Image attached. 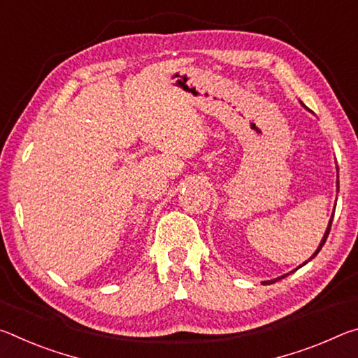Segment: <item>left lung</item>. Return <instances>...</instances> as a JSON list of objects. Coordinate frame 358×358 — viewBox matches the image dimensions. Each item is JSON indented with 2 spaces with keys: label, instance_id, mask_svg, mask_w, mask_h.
<instances>
[{
  "label": "left lung",
  "instance_id": "8db88e82",
  "mask_svg": "<svg viewBox=\"0 0 358 358\" xmlns=\"http://www.w3.org/2000/svg\"><path fill=\"white\" fill-rule=\"evenodd\" d=\"M336 185H338V181H336ZM339 187V186H338ZM333 213H335V211H333ZM331 221H333V215H331V217H330V221H329V226H327V230H325V234H324V237H322V240H320V245L317 246V250L316 251H314V254H313V256L310 257V259H308L306 260V262H303L300 266H303V265H306L308 262H310V260L311 259H314V257H316L317 256V254H319V251L320 250H322V246L325 245V241H327V237H329V234H330V227H331ZM300 266H299V268H300ZM289 275V273H287ZM287 275H282V276H280V278H276V280H271V281H264L262 284H273L275 281H278V280H281V278H286Z\"/></svg>",
  "mask_w": 358,
  "mask_h": 358
}]
</instances>
